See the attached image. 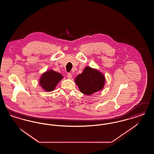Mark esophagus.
I'll return each instance as SVG.
<instances>
[{
    "label": "esophagus",
    "mask_w": 154,
    "mask_h": 154,
    "mask_svg": "<svg viewBox=\"0 0 154 154\" xmlns=\"http://www.w3.org/2000/svg\"><path fill=\"white\" fill-rule=\"evenodd\" d=\"M67 77L69 78V79H71L72 77V74L69 73L67 74Z\"/></svg>",
    "instance_id": "esophagus-1"
}]
</instances>
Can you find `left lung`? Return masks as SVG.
<instances>
[{
	"instance_id": "1",
	"label": "left lung",
	"mask_w": 154,
	"mask_h": 154,
	"mask_svg": "<svg viewBox=\"0 0 154 154\" xmlns=\"http://www.w3.org/2000/svg\"><path fill=\"white\" fill-rule=\"evenodd\" d=\"M74 81L81 93L90 95L102 89L105 83V77L96 69L87 66Z\"/></svg>"
}]
</instances>
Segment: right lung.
Wrapping results in <instances>:
<instances>
[{
	"label": "right lung",
	"mask_w": 154,
	"mask_h": 154,
	"mask_svg": "<svg viewBox=\"0 0 154 154\" xmlns=\"http://www.w3.org/2000/svg\"><path fill=\"white\" fill-rule=\"evenodd\" d=\"M62 79L63 76L60 74L52 70H49L42 74L39 83L45 91L51 92Z\"/></svg>",
	"instance_id": "add662e5"
}]
</instances>
